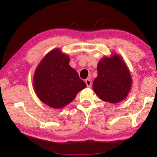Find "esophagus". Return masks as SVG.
Instances as JSON below:
<instances>
[{
	"mask_svg": "<svg viewBox=\"0 0 157 157\" xmlns=\"http://www.w3.org/2000/svg\"><path fill=\"white\" fill-rule=\"evenodd\" d=\"M85 83L86 84L87 87H90V86H91V81L89 79H86V80H85Z\"/></svg>",
	"mask_w": 157,
	"mask_h": 157,
	"instance_id": "obj_1",
	"label": "esophagus"
}]
</instances>
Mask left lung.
<instances>
[{"label": "left lung", "instance_id": "left-lung-1", "mask_svg": "<svg viewBox=\"0 0 157 157\" xmlns=\"http://www.w3.org/2000/svg\"><path fill=\"white\" fill-rule=\"evenodd\" d=\"M98 76L93 89L101 100L118 103L125 99L131 89L132 78L125 62L120 55L113 53L104 57L98 63Z\"/></svg>", "mask_w": 157, "mask_h": 157}]
</instances>
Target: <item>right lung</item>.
Instances as JSON below:
<instances>
[{
  "instance_id": "obj_1",
  "label": "right lung",
  "mask_w": 157,
  "mask_h": 157,
  "mask_svg": "<svg viewBox=\"0 0 157 157\" xmlns=\"http://www.w3.org/2000/svg\"><path fill=\"white\" fill-rule=\"evenodd\" d=\"M69 62L67 55L59 48L53 49L45 55L34 72V92L42 102L51 108L64 107L86 86Z\"/></svg>"
}]
</instances>
